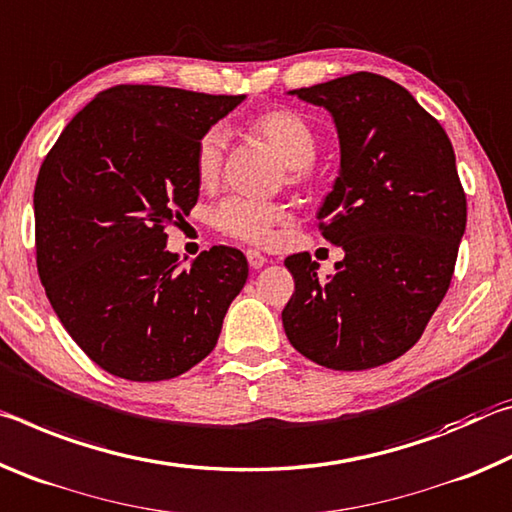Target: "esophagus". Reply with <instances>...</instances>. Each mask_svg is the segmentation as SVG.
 Returning a JSON list of instances; mask_svg holds the SVG:
<instances>
[{
  "mask_svg": "<svg viewBox=\"0 0 512 512\" xmlns=\"http://www.w3.org/2000/svg\"><path fill=\"white\" fill-rule=\"evenodd\" d=\"M246 257H248V264H250V268H262L264 264H266V257L259 253V250H246Z\"/></svg>",
  "mask_w": 512,
  "mask_h": 512,
  "instance_id": "1",
  "label": "esophagus"
}]
</instances>
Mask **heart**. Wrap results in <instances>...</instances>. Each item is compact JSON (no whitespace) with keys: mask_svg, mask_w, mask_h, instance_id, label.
Here are the masks:
<instances>
[{"mask_svg":"<svg viewBox=\"0 0 512 512\" xmlns=\"http://www.w3.org/2000/svg\"><path fill=\"white\" fill-rule=\"evenodd\" d=\"M248 131L264 140L287 167V178L293 185L311 183V162L318 153V135L307 119L298 112L273 108L257 115L248 124ZM223 135L207 131L194 149V176L201 187H212L221 176ZM284 219V207L273 201H253V198L228 196L212 212L214 228L225 237L246 241V244H266L273 228Z\"/></svg>","mask_w":512,"mask_h":512,"instance_id":"heart-1","label":"heart"}]
</instances>
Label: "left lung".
Wrapping results in <instances>:
<instances>
[{
    "label": "left lung",
    "mask_w": 512,
    "mask_h": 512,
    "mask_svg": "<svg viewBox=\"0 0 512 512\" xmlns=\"http://www.w3.org/2000/svg\"><path fill=\"white\" fill-rule=\"evenodd\" d=\"M289 94L323 106L339 133V176L318 221L345 257L327 280L309 253L284 259L296 280L284 332L318 366L375 368L418 343L452 282L467 221L452 142L386 76L357 72Z\"/></svg>",
    "instance_id": "left-lung-1"
}]
</instances>
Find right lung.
Here are the masks:
<instances>
[{"label":"right lung","instance_id":"add662e5","mask_svg":"<svg viewBox=\"0 0 512 512\" xmlns=\"http://www.w3.org/2000/svg\"><path fill=\"white\" fill-rule=\"evenodd\" d=\"M246 97L115 85L42 162L36 262L69 336L110 375L162 381L203 361L248 280L241 250L212 246L180 271L167 230L198 201L194 149Z\"/></svg>","mask_w":512,"mask_h":512}]
</instances>
